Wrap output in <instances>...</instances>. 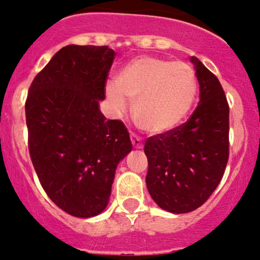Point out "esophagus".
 <instances>
[{
	"label": "esophagus",
	"instance_id": "obj_1",
	"mask_svg": "<svg viewBox=\"0 0 260 260\" xmlns=\"http://www.w3.org/2000/svg\"><path fill=\"white\" fill-rule=\"evenodd\" d=\"M131 142H132L133 146L136 149H142L143 148L142 140H140L139 137H137L136 134H131Z\"/></svg>",
	"mask_w": 260,
	"mask_h": 260
}]
</instances>
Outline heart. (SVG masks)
I'll return each mask as SVG.
<instances>
[{"mask_svg":"<svg viewBox=\"0 0 260 260\" xmlns=\"http://www.w3.org/2000/svg\"><path fill=\"white\" fill-rule=\"evenodd\" d=\"M198 89L195 71L183 61L149 57L134 58L118 71L116 82L106 84L111 108L123 112L133 102L137 126L149 133H165L183 121Z\"/></svg>","mask_w":260,"mask_h":260,"instance_id":"heart-1","label":"heart"}]
</instances>
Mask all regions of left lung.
Listing matches in <instances>:
<instances>
[{"instance_id":"left-lung-1","label":"left lung","mask_w":260,"mask_h":260,"mask_svg":"<svg viewBox=\"0 0 260 260\" xmlns=\"http://www.w3.org/2000/svg\"><path fill=\"white\" fill-rule=\"evenodd\" d=\"M190 60L200 102L185 123L146 139L145 181L158 207L171 213L195 211L223 178L229 160V104L223 87L196 57Z\"/></svg>"}]
</instances>
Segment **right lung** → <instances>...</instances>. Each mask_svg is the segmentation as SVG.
I'll use <instances>...</instances> for the list:
<instances>
[{
    "mask_svg": "<svg viewBox=\"0 0 260 260\" xmlns=\"http://www.w3.org/2000/svg\"><path fill=\"white\" fill-rule=\"evenodd\" d=\"M115 59L108 46L62 47L29 88V151L41 185L67 213L94 217L109 203L116 167L132 150L129 133L99 109Z\"/></svg>",
    "mask_w": 260,
    "mask_h": 260,
    "instance_id": "add662e5",
    "label": "right lung"
}]
</instances>
